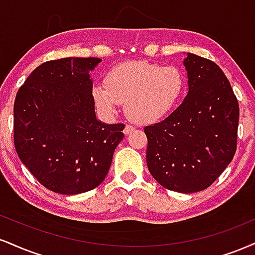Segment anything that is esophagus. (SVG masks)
<instances>
[{
  "label": "esophagus",
  "mask_w": 255,
  "mask_h": 255,
  "mask_svg": "<svg viewBox=\"0 0 255 255\" xmlns=\"http://www.w3.org/2000/svg\"><path fill=\"white\" fill-rule=\"evenodd\" d=\"M134 130V127L133 126H130V125H126V127H125V129H124V133L126 134V135H128V134H130L131 131Z\"/></svg>",
  "instance_id": "obj_1"
}]
</instances>
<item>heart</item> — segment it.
I'll use <instances>...</instances> for the list:
<instances>
[{"label":"heart","instance_id":"obj_1","mask_svg":"<svg viewBox=\"0 0 255 255\" xmlns=\"http://www.w3.org/2000/svg\"><path fill=\"white\" fill-rule=\"evenodd\" d=\"M104 85L93 88V100L101 113L112 116L119 104L131 121L154 124L170 115L185 94V73L176 66L149 61H127L113 67Z\"/></svg>","mask_w":255,"mask_h":255}]
</instances>
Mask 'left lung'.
I'll use <instances>...</instances> for the list:
<instances>
[{
    "label": "left lung",
    "mask_w": 255,
    "mask_h": 255,
    "mask_svg": "<svg viewBox=\"0 0 255 255\" xmlns=\"http://www.w3.org/2000/svg\"><path fill=\"white\" fill-rule=\"evenodd\" d=\"M189 91L166 119L145 127L148 171L161 186L183 194L210 186L236 151L239 103L219 65L188 53Z\"/></svg>",
    "instance_id": "1"
}]
</instances>
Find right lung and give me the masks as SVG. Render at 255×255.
I'll return each instance as SVG.
<instances>
[{"label": "right lung", "instance_id": "right-lung-1", "mask_svg": "<svg viewBox=\"0 0 255 255\" xmlns=\"http://www.w3.org/2000/svg\"><path fill=\"white\" fill-rule=\"evenodd\" d=\"M100 58L50 60L28 76L14 102L17 155L46 189L77 195L108 174L124 124L96 119L90 71Z\"/></svg>", "mask_w": 255, "mask_h": 255}]
</instances>
